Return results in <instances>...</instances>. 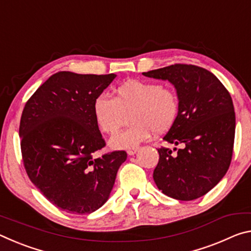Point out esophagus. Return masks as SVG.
<instances>
[{"label": "esophagus", "mask_w": 251, "mask_h": 251, "mask_svg": "<svg viewBox=\"0 0 251 251\" xmlns=\"http://www.w3.org/2000/svg\"><path fill=\"white\" fill-rule=\"evenodd\" d=\"M138 150H139V147H131V148H128V150H127V154H128L129 156H133V155L136 154V152H137Z\"/></svg>", "instance_id": "obj_1"}]
</instances>
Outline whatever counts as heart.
I'll use <instances>...</instances> for the list:
<instances>
[{"instance_id":"1","label":"heart","mask_w":251,"mask_h":251,"mask_svg":"<svg viewBox=\"0 0 251 251\" xmlns=\"http://www.w3.org/2000/svg\"><path fill=\"white\" fill-rule=\"evenodd\" d=\"M113 99L100 95L93 103V115L100 129L115 134L125 115L131 124L110 139L114 148H130L146 139L152 130L167 131L175 124L179 110L176 92L150 80L129 79L114 88Z\"/></svg>"}]
</instances>
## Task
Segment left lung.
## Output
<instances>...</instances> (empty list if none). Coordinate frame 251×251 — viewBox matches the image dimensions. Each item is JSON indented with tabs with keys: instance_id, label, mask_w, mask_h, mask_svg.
Wrapping results in <instances>:
<instances>
[{
	"instance_id": "8db88e82",
	"label": "left lung",
	"mask_w": 251,
	"mask_h": 251,
	"mask_svg": "<svg viewBox=\"0 0 251 251\" xmlns=\"http://www.w3.org/2000/svg\"><path fill=\"white\" fill-rule=\"evenodd\" d=\"M143 75L171 82L179 101L177 120L163 139L180 148H158L155 184L177 201L201 197L230 166L236 128L231 96L214 74L196 65L175 64Z\"/></svg>"
}]
</instances>
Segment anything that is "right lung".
Returning <instances> with one entry per match:
<instances>
[{"instance_id":"obj_1","label":"right lung","mask_w":251,"mask_h":251,"mask_svg":"<svg viewBox=\"0 0 251 251\" xmlns=\"http://www.w3.org/2000/svg\"><path fill=\"white\" fill-rule=\"evenodd\" d=\"M115 77L58 72L23 109L19 133L27 176L49 201L71 214L103 206L127 158L124 151L93 158L105 146L93 103Z\"/></svg>"}]
</instances>
